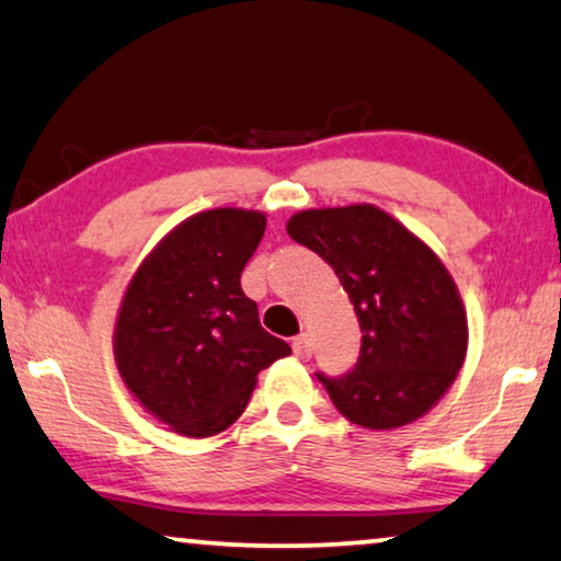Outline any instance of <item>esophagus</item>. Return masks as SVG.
<instances>
[{"mask_svg":"<svg viewBox=\"0 0 561 561\" xmlns=\"http://www.w3.org/2000/svg\"><path fill=\"white\" fill-rule=\"evenodd\" d=\"M291 350H295L297 357H302V360H307L309 355H312V342H309V334H297L295 340H291Z\"/></svg>","mask_w":561,"mask_h":561,"instance_id":"esophagus-1","label":"esophagus"}]
</instances>
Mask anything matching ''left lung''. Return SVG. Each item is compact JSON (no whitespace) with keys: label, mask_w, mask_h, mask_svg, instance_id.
Masks as SVG:
<instances>
[{"label":"left lung","mask_w":561,"mask_h":561,"mask_svg":"<svg viewBox=\"0 0 561 561\" xmlns=\"http://www.w3.org/2000/svg\"><path fill=\"white\" fill-rule=\"evenodd\" d=\"M289 237L328 262L360 322V355L337 378L317 373L337 411L375 431L421 417L461 370L468 324L440 259L370 204L291 216Z\"/></svg>","instance_id":"left-lung-1"}]
</instances>
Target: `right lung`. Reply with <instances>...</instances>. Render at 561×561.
<instances>
[{
    "mask_svg": "<svg viewBox=\"0 0 561 561\" xmlns=\"http://www.w3.org/2000/svg\"><path fill=\"white\" fill-rule=\"evenodd\" d=\"M266 219L214 208L173 229L128 284L115 324V363L158 421L206 438L237 421L256 373L289 355L284 340L259 324L241 289V272Z\"/></svg>",
    "mask_w": 561,
    "mask_h": 561,
    "instance_id": "1",
    "label": "right lung"
}]
</instances>
